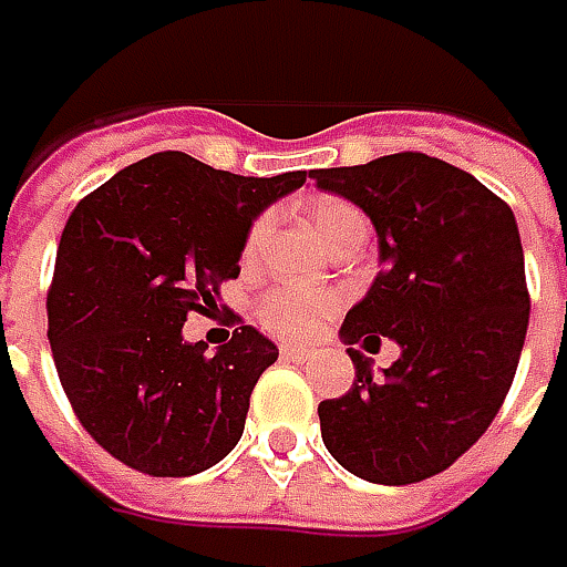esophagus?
<instances>
[{"label": "esophagus", "mask_w": 567, "mask_h": 567, "mask_svg": "<svg viewBox=\"0 0 567 567\" xmlns=\"http://www.w3.org/2000/svg\"><path fill=\"white\" fill-rule=\"evenodd\" d=\"M280 357L290 362H306L312 360V353L309 350H302V347H280Z\"/></svg>", "instance_id": "1"}]
</instances>
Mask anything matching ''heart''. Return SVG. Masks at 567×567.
Instances as JSON below:
<instances>
[{
    "label": "heart",
    "instance_id": "heart-1",
    "mask_svg": "<svg viewBox=\"0 0 567 567\" xmlns=\"http://www.w3.org/2000/svg\"><path fill=\"white\" fill-rule=\"evenodd\" d=\"M350 220H360L357 207H350L347 202H316L309 207V224L316 229V236L324 243L331 233H338L343 224ZM265 233V220H258L249 233V251L258 246ZM338 309V299L331 293H321V290H306V287H280L261 299V309L258 318L261 324L284 340H306L316 334L318 328L331 318V312Z\"/></svg>",
    "mask_w": 567,
    "mask_h": 567
}]
</instances>
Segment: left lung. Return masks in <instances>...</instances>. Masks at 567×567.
<instances>
[{
  "label": "left lung",
  "mask_w": 567,
  "mask_h": 567,
  "mask_svg": "<svg viewBox=\"0 0 567 567\" xmlns=\"http://www.w3.org/2000/svg\"><path fill=\"white\" fill-rule=\"evenodd\" d=\"M312 179L372 220L381 265L343 318L357 381L318 403L321 442L360 480L420 483L489 429L512 388L530 321L517 220L476 176L413 151ZM379 333L402 357L375 377L352 343Z\"/></svg>",
  "instance_id": "left-lung-1"
}]
</instances>
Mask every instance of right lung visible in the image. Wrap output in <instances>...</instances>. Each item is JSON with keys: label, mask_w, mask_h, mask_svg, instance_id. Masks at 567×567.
Returning <instances> with one entry per match:
<instances>
[{"label": "right lung", "mask_w": 567, "mask_h": 567, "mask_svg": "<svg viewBox=\"0 0 567 567\" xmlns=\"http://www.w3.org/2000/svg\"><path fill=\"white\" fill-rule=\"evenodd\" d=\"M302 183L306 169L236 176L164 151L78 202L55 251L47 338L78 420L116 461L192 476L243 439L277 347L243 324L207 357L183 324L217 309L255 217Z\"/></svg>", "instance_id": "right-lung-1"}]
</instances>
